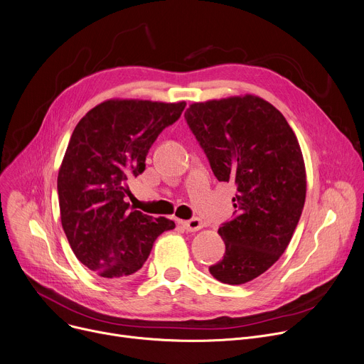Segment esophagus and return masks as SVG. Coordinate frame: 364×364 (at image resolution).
<instances>
[{
	"instance_id": "esophagus-1",
	"label": "esophagus",
	"mask_w": 364,
	"mask_h": 364,
	"mask_svg": "<svg viewBox=\"0 0 364 364\" xmlns=\"http://www.w3.org/2000/svg\"><path fill=\"white\" fill-rule=\"evenodd\" d=\"M182 226L188 230V232H198L203 229V221L200 218H191L186 221H181Z\"/></svg>"
}]
</instances>
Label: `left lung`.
Masks as SVG:
<instances>
[{
    "mask_svg": "<svg viewBox=\"0 0 364 364\" xmlns=\"http://www.w3.org/2000/svg\"><path fill=\"white\" fill-rule=\"evenodd\" d=\"M185 119L220 182H235L237 215L218 229L226 254L210 267L240 286L264 274L289 246L306 200L297 136L282 112L259 96L195 102Z\"/></svg>",
    "mask_w": 364,
    "mask_h": 364,
    "instance_id": "left-lung-1",
    "label": "left lung"
}]
</instances>
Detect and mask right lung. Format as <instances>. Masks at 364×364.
I'll use <instances>...</instances> for the list:
<instances>
[{"mask_svg": "<svg viewBox=\"0 0 364 364\" xmlns=\"http://www.w3.org/2000/svg\"><path fill=\"white\" fill-rule=\"evenodd\" d=\"M185 102L109 99L80 119L58 172L63 229L77 259L99 277L122 283L147 261L154 240L175 223L129 210L128 179L146 169L159 134Z\"/></svg>", "mask_w": 364, "mask_h": 364, "instance_id": "obj_1", "label": "right lung"}]
</instances>
